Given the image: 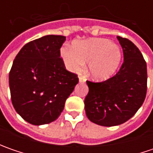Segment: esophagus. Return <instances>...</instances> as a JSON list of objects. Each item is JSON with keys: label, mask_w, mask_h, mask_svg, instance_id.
Wrapping results in <instances>:
<instances>
[{"label": "esophagus", "mask_w": 153, "mask_h": 153, "mask_svg": "<svg viewBox=\"0 0 153 153\" xmlns=\"http://www.w3.org/2000/svg\"><path fill=\"white\" fill-rule=\"evenodd\" d=\"M79 82H81V83H82V82H86V79L84 78V76H79Z\"/></svg>", "instance_id": "1"}]
</instances>
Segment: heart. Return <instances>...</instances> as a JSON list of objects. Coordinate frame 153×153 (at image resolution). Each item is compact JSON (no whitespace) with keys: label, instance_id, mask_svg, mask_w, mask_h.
Wrapping results in <instances>:
<instances>
[{"label":"heart","instance_id":"heart-1","mask_svg":"<svg viewBox=\"0 0 153 153\" xmlns=\"http://www.w3.org/2000/svg\"><path fill=\"white\" fill-rule=\"evenodd\" d=\"M60 54L66 68L73 72L81 71L88 62L87 72L93 79L100 82L112 77L123 60L120 47L101 38L76 42L73 47L62 48Z\"/></svg>","mask_w":153,"mask_h":153}]
</instances>
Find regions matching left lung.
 <instances>
[{
  "mask_svg": "<svg viewBox=\"0 0 153 153\" xmlns=\"http://www.w3.org/2000/svg\"><path fill=\"white\" fill-rule=\"evenodd\" d=\"M117 39L123 51L119 71L105 82L87 81L86 115L101 126H117L130 119L142 105L146 94L147 70L143 56L128 39Z\"/></svg>",
  "mask_w": 153,
  "mask_h": 153,
  "instance_id": "1",
  "label": "left lung"
}]
</instances>
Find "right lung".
<instances>
[{"instance_id":"1","label":"right lung","mask_w":153,"mask_h":153,"mask_svg":"<svg viewBox=\"0 0 153 153\" xmlns=\"http://www.w3.org/2000/svg\"><path fill=\"white\" fill-rule=\"evenodd\" d=\"M65 36L48 35L25 44L15 57L9 87L15 111L33 125L55 121L78 83L65 70L60 48Z\"/></svg>"}]
</instances>
